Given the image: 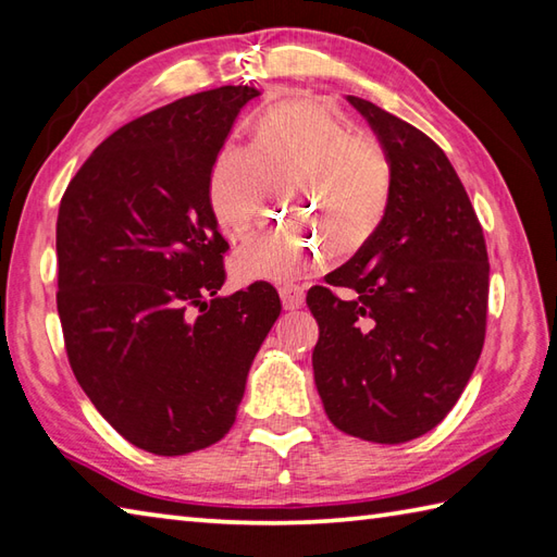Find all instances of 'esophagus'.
Here are the masks:
<instances>
[{"label": "esophagus", "instance_id": "esophagus-1", "mask_svg": "<svg viewBox=\"0 0 557 557\" xmlns=\"http://www.w3.org/2000/svg\"><path fill=\"white\" fill-rule=\"evenodd\" d=\"M283 310H300L305 305V290L300 286H281L278 288Z\"/></svg>", "mask_w": 557, "mask_h": 557}]
</instances>
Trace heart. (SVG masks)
<instances>
[{
  "label": "heart",
  "instance_id": "b5f03b06",
  "mask_svg": "<svg viewBox=\"0 0 557 557\" xmlns=\"http://www.w3.org/2000/svg\"><path fill=\"white\" fill-rule=\"evenodd\" d=\"M283 183V207L308 215L338 255H350L384 221L392 170L377 141L350 134L320 103L295 98L257 117L249 149L228 141L215 153L207 183L215 225L225 237L245 235L262 213L269 185ZM323 236L302 219L283 221L235 249L231 274L240 283L298 278L322 264L329 249Z\"/></svg>",
  "mask_w": 557,
  "mask_h": 557
}]
</instances>
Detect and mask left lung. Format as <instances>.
<instances>
[{
	"label": "left lung",
	"mask_w": 557,
	"mask_h": 557,
	"mask_svg": "<svg viewBox=\"0 0 557 557\" xmlns=\"http://www.w3.org/2000/svg\"><path fill=\"white\" fill-rule=\"evenodd\" d=\"M392 170L389 207L372 240L314 286V384L338 430L401 445L457 404L481 358L487 312L483 228L457 170L413 124L346 96Z\"/></svg>",
	"instance_id": "obj_1"
}]
</instances>
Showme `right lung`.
<instances>
[{
  "instance_id": "add662e5",
  "label": "right lung",
  "mask_w": 557,
  "mask_h": 557,
  "mask_svg": "<svg viewBox=\"0 0 557 557\" xmlns=\"http://www.w3.org/2000/svg\"><path fill=\"white\" fill-rule=\"evenodd\" d=\"M252 86L203 90L124 124L88 156L57 215V312L100 416L180 457L235 423L247 372L281 314L274 286L219 295L223 240L207 183Z\"/></svg>"
}]
</instances>
